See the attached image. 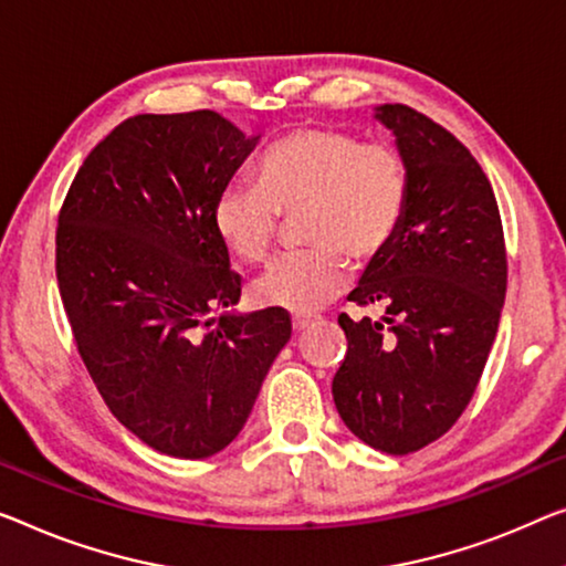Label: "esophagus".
<instances>
[{"label": "esophagus", "mask_w": 566, "mask_h": 566, "mask_svg": "<svg viewBox=\"0 0 566 566\" xmlns=\"http://www.w3.org/2000/svg\"><path fill=\"white\" fill-rule=\"evenodd\" d=\"M319 323V317H315V315H292V327L297 333H305V331H310L312 325H317Z\"/></svg>", "instance_id": "34e87169"}]
</instances>
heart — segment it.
<instances>
[{"label":"heart","instance_id":"b5f03b06","mask_svg":"<svg viewBox=\"0 0 566 566\" xmlns=\"http://www.w3.org/2000/svg\"><path fill=\"white\" fill-rule=\"evenodd\" d=\"M409 208V165L381 142L335 126H302L269 145L259 185L235 177L218 190V239L243 264L272 254L282 216H302L312 247L269 266L256 282L264 305L312 312L327 305L350 274V259L376 261L391 249Z\"/></svg>","mask_w":566,"mask_h":566}]
</instances>
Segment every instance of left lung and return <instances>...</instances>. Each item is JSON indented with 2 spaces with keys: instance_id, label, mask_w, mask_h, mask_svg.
I'll return each instance as SVG.
<instances>
[{
  "instance_id": "1",
  "label": "left lung",
  "mask_w": 566,
  "mask_h": 566,
  "mask_svg": "<svg viewBox=\"0 0 566 566\" xmlns=\"http://www.w3.org/2000/svg\"><path fill=\"white\" fill-rule=\"evenodd\" d=\"M376 119L409 165V208L391 249L350 292L384 317H337L348 350L333 399L358 440L409 454L440 440L475 394L509 264L499 202L468 147L403 104L376 106Z\"/></svg>"
}]
</instances>
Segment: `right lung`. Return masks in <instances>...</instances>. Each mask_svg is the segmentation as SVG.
I'll use <instances>...</instances> for the list:
<instances>
[{
    "mask_svg": "<svg viewBox=\"0 0 566 566\" xmlns=\"http://www.w3.org/2000/svg\"><path fill=\"white\" fill-rule=\"evenodd\" d=\"M256 142L208 108L132 116L83 159L57 216L55 274L83 364L112 415L170 458L239 437L292 335L280 307L231 310L241 276L213 226L218 190Z\"/></svg>",
    "mask_w": 566,
    "mask_h": 566,
    "instance_id": "add662e5",
    "label": "right lung"
}]
</instances>
